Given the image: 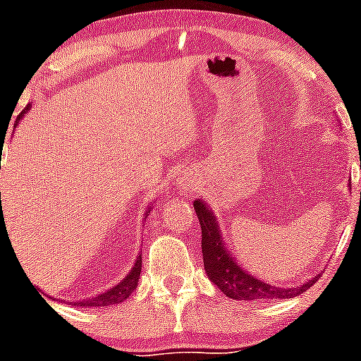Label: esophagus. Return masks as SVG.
Wrapping results in <instances>:
<instances>
[{
	"instance_id": "1",
	"label": "esophagus",
	"mask_w": 361,
	"mask_h": 361,
	"mask_svg": "<svg viewBox=\"0 0 361 361\" xmlns=\"http://www.w3.org/2000/svg\"><path fill=\"white\" fill-rule=\"evenodd\" d=\"M181 188H183L185 194H192V190H194V181L185 180L183 183H181Z\"/></svg>"
}]
</instances>
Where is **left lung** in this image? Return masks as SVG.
<instances>
[{
    "label": "left lung",
    "mask_w": 361,
    "mask_h": 361,
    "mask_svg": "<svg viewBox=\"0 0 361 361\" xmlns=\"http://www.w3.org/2000/svg\"><path fill=\"white\" fill-rule=\"evenodd\" d=\"M361 195V194H360ZM194 209L197 213L199 224H201V247H202V262L208 274L209 281L227 296L233 300H245V302H268L275 298H293L307 289L312 288L321 277L307 281L300 288H277L274 284L255 279L250 271L243 268L236 257H233L229 250L224 245L222 233H220L219 220L212 213V209L206 206L204 201L195 199Z\"/></svg>",
    "instance_id": "left-lung-1"
}]
</instances>
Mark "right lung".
Returning <instances> with one entry per match:
<instances>
[{
  "label": "right lung",
  "instance_id": "obj_1",
  "mask_svg": "<svg viewBox=\"0 0 361 361\" xmlns=\"http://www.w3.org/2000/svg\"><path fill=\"white\" fill-rule=\"evenodd\" d=\"M27 109L30 107H26V109L23 111V113L19 114V118H17V121L20 120V118L24 116V114L27 113ZM16 121V125H17ZM149 209H152V206L148 208V212H146V216L149 215ZM141 262H142V255L139 254L137 259H135L134 266H132V269L127 274V277L123 279L121 282H118L114 288L107 289L106 293H102V295H97V296H92V298H86L82 300V302H75L73 305H79V307H109V305H114V303H121L123 300H127L128 296L132 295V293L135 291V288H137L139 284V277H141Z\"/></svg>",
  "mask_w": 361,
  "mask_h": 361
}]
</instances>
